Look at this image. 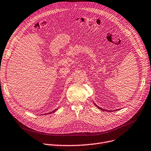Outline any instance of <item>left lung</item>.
<instances>
[{
  "label": "left lung",
  "mask_w": 151,
  "mask_h": 151,
  "mask_svg": "<svg viewBox=\"0 0 151 151\" xmlns=\"http://www.w3.org/2000/svg\"><path fill=\"white\" fill-rule=\"evenodd\" d=\"M93 103H94V105H95V106H96V107H98V108H99V109H101V110H105V111H110V110H104V109H102V108H101V107H99V106H97V105H96V104H95V103H94V102H93Z\"/></svg>",
  "instance_id": "left-lung-1"
}]
</instances>
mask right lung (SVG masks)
Returning <instances> with one entry per match:
<instances>
[{
	"instance_id": "1",
	"label": "right lung",
	"mask_w": 151,
	"mask_h": 151,
	"mask_svg": "<svg viewBox=\"0 0 151 151\" xmlns=\"http://www.w3.org/2000/svg\"><path fill=\"white\" fill-rule=\"evenodd\" d=\"M57 110V109H55V110H53L52 111V112H50V113H47V114H45V115H47V114H52V113H53V112H55V111Z\"/></svg>"
}]
</instances>
